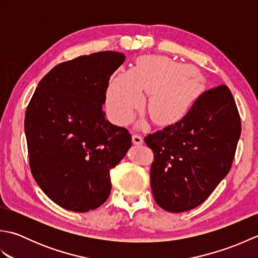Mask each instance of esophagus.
I'll return each instance as SVG.
<instances>
[{"label":"esophagus","mask_w":258,"mask_h":258,"mask_svg":"<svg viewBox=\"0 0 258 258\" xmlns=\"http://www.w3.org/2000/svg\"><path fill=\"white\" fill-rule=\"evenodd\" d=\"M132 141H133V144L135 145H142L143 144V138H142L141 135H138V134H133L132 135Z\"/></svg>","instance_id":"obj_1"}]
</instances>
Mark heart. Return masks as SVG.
Returning a JSON list of instances; mask_svg holds the SVG:
<instances>
[{"instance_id": "b5f03b06", "label": "heart", "mask_w": 258, "mask_h": 258, "mask_svg": "<svg viewBox=\"0 0 258 258\" xmlns=\"http://www.w3.org/2000/svg\"><path fill=\"white\" fill-rule=\"evenodd\" d=\"M205 89V79L190 65L165 56L140 57L132 71L119 72L109 82L106 106L119 124L132 118L150 94L147 109L153 122L169 125L182 119Z\"/></svg>"}]
</instances>
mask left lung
Wrapping results in <instances>:
<instances>
[{
	"mask_svg": "<svg viewBox=\"0 0 258 258\" xmlns=\"http://www.w3.org/2000/svg\"><path fill=\"white\" fill-rule=\"evenodd\" d=\"M239 136L240 117L226 85L204 92L182 119L147 135L157 205L171 213L201 205L228 174Z\"/></svg>",
	"mask_w": 258,
	"mask_h": 258,
	"instance_id": "obj_1",
	"label": "left lung"
}]
</instances>
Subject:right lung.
Wrapping results in <instances>:
<instances>
[{
  "mask_svg": "<svg viewBox=\"0 0 258 258\" xmlns=\"http://www.w3.org/2000/svg\"><path fill=\"white\" fill-rule=\"evenodd\" d=\"M125 61L97 52L56 65L38 83L26 108L24 130L33 177L65 210L84 213L111 193L109 171L132 146L102 106L111 75Z\"/></svg>",
  "mask_w": 258,
  "mask_h": 258,
  "instance_id": "1",
  "label": "right lung"
}]
</instances>
